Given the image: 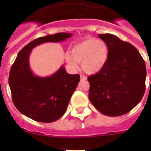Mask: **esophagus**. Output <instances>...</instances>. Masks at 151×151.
Listing matches in <instances>:
<instances>
[{
  "mask_svg": "<svg viewBox=\"0 0 151 151\" xmlns=\"http://www.w3.org/2000/svg\"><path fill=\"white\" fill-rule=\"evenodd\" d=\"M81 81L87 80V77H86V76L82 75V74H81Z\"/></svg>",
  "mask_w": 151,
  "mask_h": 151,
  "instance_id": "esophagus-1",
  "label": "esophagus"
}]
</instances>
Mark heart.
Returning <instances> with one entry per match:
<instances>
[{"mask_svg":"<svg viewBox=\"0 0 151 151\" xmlns=\"http://www.w3.org/2000/svg\"><path fill=\"white\" fill-rule=\"evenodd\" d=\"M108 57V48L103 41L94 37L84 39L75 44L66 55L67 63L77 68V63H81L85 73L94 74L105 66Z\"/></svg>","mask_w":151,"mask_h":151,"instance_id":"heart-1","label":"heart"}]
</instances>
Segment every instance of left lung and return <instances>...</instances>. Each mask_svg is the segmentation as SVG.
Wrapping results in <instances>:
<instances>
[{
  "label": "left lung",
  "mask_w": 151,
  "mask_h": 151,
  "mask_svg": "<svg viewBox=\"0 0 151 151\" xmlns=\"http://www.w3.org/2000/svg\"><path fill=\"white\" fill-rule=\"evenodd\" d=\"M98 36L107 45L108 57L103 68L88 78V97L103 114H125L140 102L145 92V62L131 44L113 34Z\"/></svg>",
  "instance_id": "1"
}]
</instances>
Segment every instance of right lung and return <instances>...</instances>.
I'll list each match as a JSON object with an SVG mask.
<instances>
[{
    "label": "right lung",
    "mask_w": 151,
    "mask_h": 151,
    "mask_svg": "<svg viewBox=\"0 0 151 151\" xmlns=\"http://www.w3.org/2000/svg\"><path fill=\"white\" fill-rule=\"evenodd\" d=\"M71 36L58 33L35 39L20 50L12 66L8 83L13 103L20 113L36 122L49 123L65 114L80 75L69 74L63 66L50 77L34 75L29 66V54L39 45L60 42Z\"/></svg>",
    "instance_id": "right-lung-1"
}]
</instances>
